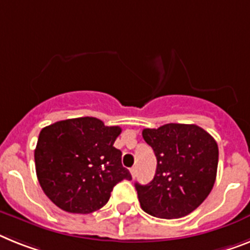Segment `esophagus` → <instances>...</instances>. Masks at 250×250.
Here are the masks:
<instances>
[{
	"label": "esophagus",
	"mask_w": 250,
	"mask_h": 250,
	"mask_svg": "<svg viewBox=\"0 0 250 250\" xmlns=\"http://www.w3.org/2000/svg\"><path fill=\"white\" fill-rule=\"evenodd\" d=\"M129 171H131L132 178H135V177H136V174H137V169H136V167H131V169H129Z\"/></svg>",
	"instance_id": "obj_1"
}]
</instances>
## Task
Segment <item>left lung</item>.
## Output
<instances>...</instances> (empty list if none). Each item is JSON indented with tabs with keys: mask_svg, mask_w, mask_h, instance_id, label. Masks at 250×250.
Listing matches in <instances>:
<instances>
[{
	"mask_svg": "<svg viewBox=\"0 0 250 250\" xmlns=\"http://www.w3.org/2000/svg\"><path fill=\"white\" fill-rule=\"evenodd\" d=\"M142 137L157 160L154 179L136 183L141 208L160 219H178L200 206L212 189L219 147L209 133L196 125L169 123L145 128Z\"/></svg>",
	"mask_w": 250,
	"mask_h": 250,
	"instance_id": "left-lung-1",
	"label": "left lung"
}]
</instances>
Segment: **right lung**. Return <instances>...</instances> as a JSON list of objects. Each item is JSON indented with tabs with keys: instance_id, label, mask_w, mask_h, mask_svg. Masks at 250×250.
<instances>
[{
	"instance_id": "obj_1",
	"label": "right lung",
	"mask_w": 250,
	"mask_h": 250,
	"mask_svg": "<svg viewBox=\"0 0 250 250\" xmlns=\"http://www.w3.org/2000/svg\"><path fill=\"white\" fill-rule=\"evenodd\" d=\"M121 127H108L94 117L66 119L39 133L35 170L45 196L61 209L91 213L110 198L115 184L131 180L113 145Z\"/></svg>"
}]
</instances>
